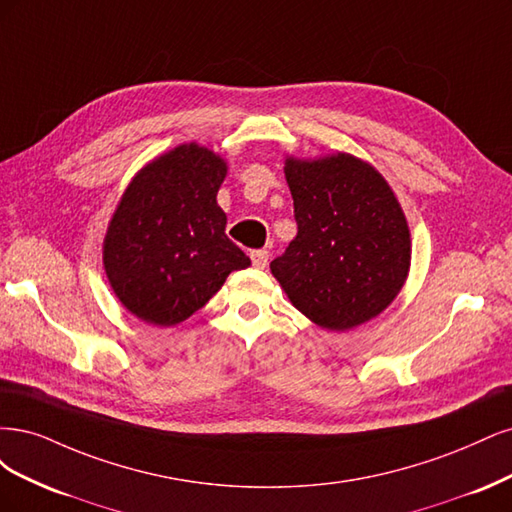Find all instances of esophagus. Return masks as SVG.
I'll use <instances>...</instances> for the list:
<instances>
[{
	"instance_id": "34e87169",
	"label": "esophagus",
	"mask_w": 512,
	"mask_h": 512,
	"mask_svg": "<svg viewBox=\"0 0 512 512\" xmlns=\"http://www.w3.org/2000/svg\"><path fill=\"white\" fill-rule=\"evenodd\" d=\"M251 261H253V266H255V268L263 270V268L268 266L270 253H268V251H253V253H251Z\"/></svg>"
}]
</instances>
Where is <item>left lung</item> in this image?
Masks as SVG:
<instances>
[{"instance_id": "left-lung-1", "label": "left lung", "mask_w": 512, "mask_h": 512, "mask_svg": "<svg viewBox=\"0 0 512 512\" xmlns=\"http://www.w3.org/2000/svg\"><path fill=\"white\" fill-rule=\"evenodd\" d=\"M285 176L298 236L270 270L291 304L332 332L381 315L410 268L408 223L387 180L349 153L287 157Z\"/></svg>"}]
</instances>
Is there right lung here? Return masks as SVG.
<instances>
[{
	"label": "right lung",
	"mask_w": 512,
	"mask_h": 512,
	"mask_svg": "<svg viewBox=\"0 0 512 512\" xmlns=\"http://www.w3.org/2000/svg\"><path fill=\"white\" fill-rule=\"evenodd\" d=\"M227 163L200 144H180L134 176L104 238L114 295L138 319L170 327L200 310L234 270L251 266L227 238L217 204Z\"/></svg>",
	"instance_id": "1"
}]
</instances>
